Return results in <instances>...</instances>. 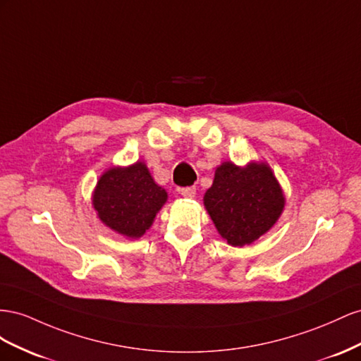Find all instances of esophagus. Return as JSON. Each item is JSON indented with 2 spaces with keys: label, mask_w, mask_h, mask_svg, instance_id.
<instances>
[{
  "label": "esophagus",
  "mask_w": 361,
  "mask_h": 361,
  "mask_svg": "<svg viewBox=\"0 0 361 361\" xmlns=\"http://www.w3.org/2000/svg\"><path fill=\"white\" fill-rule=\"evenodd\" d=\"M180 193L183 195L184 198H193L195 195H197V188H193V186L183 188V189H180Z\"/></svg>",
  "instance_id": "34e87169"
}]
</instances>
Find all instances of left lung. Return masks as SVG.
<instances>
[{
  "label": "left lung",
  "instance_id": "8db88e82",
  "mask_svg": "<svg viewBox=\"0 0 361 361\" xmlns=\"http://www.w3.org/2000/svg\"><path fill=\"white\" fill-rule=\"evenodd\" d=\"M202 201L221 238L238 248L269 231L286 205L281 184L266 161L245 166L222 161Z\"/></svg>",
  "mask_w": 361,
  "mask_h": 361
}]
</instances>
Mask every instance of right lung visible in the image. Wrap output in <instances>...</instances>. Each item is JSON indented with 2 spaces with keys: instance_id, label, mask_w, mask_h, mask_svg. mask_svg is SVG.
Returning <instances> with one entry per match:
<instances>
[{
  "instance_id": "obj_1",
  "label": "right lung",
  "mask_w": 361,
  "mask_h": 361,
  "mask_svg": "<svg viewBox=\"0 0 361 361\" xmlns=\"http://www.w3.org/2000/svg\"><path fill=\"white\" fill-rule=\"evenodd\" d=\"M166 201L168 192L154 181L142 160L106 169L92 192L98 219L126 239L142 238Z\"/></svg>"
}]
</instances>
